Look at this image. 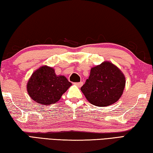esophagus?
<instances>
[{
    "instance_id": "34e87169",
    "label": "esophagus",
    "mask_w": 153,
    "mask_h": 153,
    "mask_svg": "<svg viewBox=\"0 0 153 153\" xmlns=\"http://www.w3.org/2000/svg\"><path fill=\"white\" fill-rule=\"evenodd\" d=\"M74 84L76 85V86H77V87H79V88H80L81 87L82 85H83V82H77V83H74Z\"/></svg>"
}]
</instances>
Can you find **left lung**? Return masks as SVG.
<instances>
[{
    "label": "left lung",
    "mask_w": 153,
    "mask_h": 153,
    "mask_svg": "<svg viewBox=\"0 0 153 153\" xmlns=\"http://www.w3.org/2000/svg\"><path fill=\"white\" fill-rule=\"evenodd\" d=\"M125 86L123 72L111 62L104 61L92 67L88 79L81 90L92 105L107 107L120 99Z\"/></svg>",
    "instance_id": "obj_1"
}]
</instances>
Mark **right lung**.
I'll use <instances>...</instances> for the list:
<instances>
[{
  "mask_svg": "<svg viewBox=\"0 0 153 153\" xmlns=\"http://www.w3.org/2000/svg\"><path fill=\"white\" fill-rule=\"evenodd\" d=\"M71 85L64 76H56L53 67L43 65L30 77L27 91L33 101L48 106L58 102Z\"/></svg>",
  "mask_w": 153,
  "mask_h": 153,
  "instance_id": "obj_1",
  "label": "right lung"
}]
</instances>
